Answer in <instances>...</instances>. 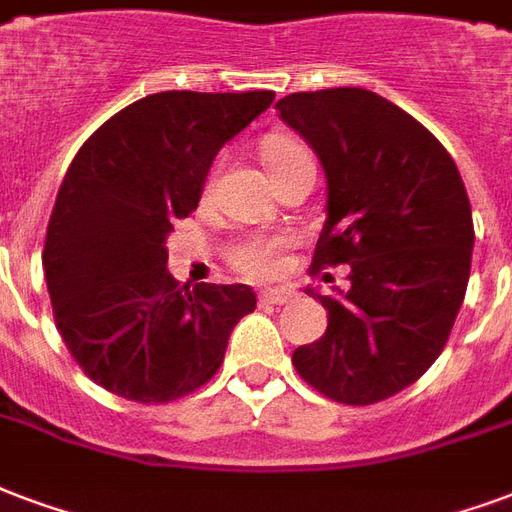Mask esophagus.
Returning <instances> with one entry per match:
<instances>
[{"mask_svg":"<svg viewBox=\"0 0 512 512\" xmlns=\"http://www.w3.org/2000/svg\"><path fill=\"white\" fill-rule=\"evenodd\" d=\"M291 297L294 294L288 288H267L259 294V302L261 305H286V302H291Z\"/></svg>","mask_w":512,"mask_h":512,"instance_id":"obj_1","label":"esophagus"}]
</instances>
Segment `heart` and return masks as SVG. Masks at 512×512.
I'll use <instances>...</instances> for the list:
<instances>
[{"label": "heart", "mask_w": 512, "mask_h": 512, "mask_svg": "<svg viewBox=\"0 0 512 512\" xmlns=\"http://www.w3.org/2000/svg\"><path fill=\"white\" fill-rule=\"evenodd\" d=\"M264 159L270 164L272 178H275L283 169L310 159V153L302 142L291 140V137H272L264 145ZM288 242H291L288 234H248L229 248V261L234 270L248 278H270L280 270Z\"/></svg>", "instance_id": "b5f03b06"}]
</instances>
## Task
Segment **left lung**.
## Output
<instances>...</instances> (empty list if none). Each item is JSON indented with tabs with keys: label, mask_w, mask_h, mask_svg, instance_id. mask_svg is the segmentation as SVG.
<instances>
[{
	"label": "left lung",
	"mask_w": 512,
	"mask_h": 512,
	"mask_svg": "<svg viewBox=\"0 0 512 512\" xmlns=\"http://www.w3.org/2000/svg\"><path fill=\"white\" fill-rule=\"evenodd\" d=\"M275 110L326 175V224L313 270L351 264L321 297L329 326L291 361L343 405H375L416 383L443 353L472 264V210L451 153L402 107L367 88L299 91Z\"/></svg>",
	"instance_id": "obj_1"
}]
</instances>
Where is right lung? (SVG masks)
Instances as JSON below:
<instances>
[{"label": "right lung", "instance_id": "add662e5", "mask_svg": "<svg viewBox=\"0 0 512 512\" xmlns=\"http://www.w3.org/2000/svg\"><path fill=\"white\" fill-rule=\"evenodd\" d=\"M272 91H161L99 126L69 164L42 270L53 318L80 370L118 397H186L224 364L251 288L167 272V234L197 210L215 153L272 105Z\"/></svg>", "mask_w": 512, "mask_h": 512}]
</instances>
